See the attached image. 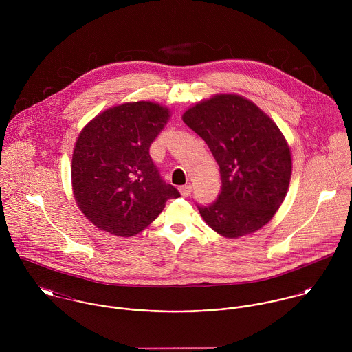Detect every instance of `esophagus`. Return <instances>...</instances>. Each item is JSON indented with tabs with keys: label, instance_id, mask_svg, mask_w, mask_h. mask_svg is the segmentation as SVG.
I'll use <instances>...</instances> for the list:
<instances>
[{
	"label": "esophagus",
	"instance_id": "obj_1",
	"mask_svg": "<svg viewBox=\"0 0 352 352\" xmlns=\"http://www.w3.org/2000/svg\"><path fill=\"white\" fill-rule=\"evenodd\" d=\"M191 186H182L180 188H179V191H180V194H182V197H184V198H187V197H190V194H191Z\"/></svg>",
	"mask_w": 352,
	"mask_h": 352
}]
</instances>
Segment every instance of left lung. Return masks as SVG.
<instances>
[{"label": "left lung", "instance_id": "8db88e82", "mask_svg": "<svg viewBox=\"0 0 352 352\" xmlns=\"http://www.w3.org/2000/svg\"><path fill=\"white\" fill-rule=\"evenodd\" d=\"M183 122L212 153L221 173L217 201L199 206L218 234L237 239L263 228L285 199L292 153L278 126L239 95H215L187 109Z\"/></svg>", "mask_w": 352, "mask_h": 352}]
</instances>
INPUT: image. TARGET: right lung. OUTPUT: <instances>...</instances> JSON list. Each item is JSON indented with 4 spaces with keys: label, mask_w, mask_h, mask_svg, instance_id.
Returning <instances> with one entry per match:
<instances>
[{
    "label": "right lung",
    "mask_w": 352,
    "mask_h": 352,
    "mask_svg": "<svg viewBox=\"0 0 352 352\" xmlns=\"http://www.w3.org/2000/svg\"><path fill=\"white\" fill-rule=\"evenodd\" d=\"M168 108L151 101L105 109L80 133L72 158L74 199L100 230L119 237L146 229L179 191L160 176L149 154Z\"/></svg>",
    "instance_id": "1"
}]
</instances>
